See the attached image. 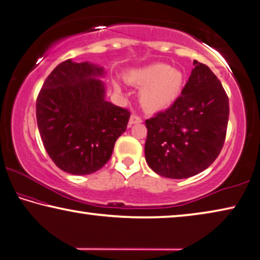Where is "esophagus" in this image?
I'll return each mask as SVG.
<instances>
[{
  "label": "esophagus",
  "mask_w": 260,
  "mask_h": 260,
  "mask_svg": "<svg viewBox=\"0 0 260 260\" xmlns=\"http://www.w3.org/2000/svg\"><path fill=\"white\" fill-rule=\"evenodd\" d=\"M142 122V119L139 117L137 114H132L131 118H129V122H128V126L131 127L132 125H134V123H140Z\"/></svg>",
  "instance_id": "1"
}]
</instances>
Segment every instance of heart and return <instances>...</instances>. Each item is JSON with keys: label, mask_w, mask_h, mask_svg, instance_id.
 Segmentation results:
<instances>
[{"label": "heart", "mask_w": 260, "mask_h": 260, "mask_svg": "<svg viewBox=\"0 0 260 260\" xmlns=\"http://www.w3.org/2000/svg\"><path fill=\"white\" fill-rule=\"evenodd\" d=\"M129 84L141 87L140 104L147 111L156 112L175 102L183 88L184 75L169 64L154 63L147 67L131 70L126 73ZM119 90V85L115 84Z\"/></svg>", "instance_id": "heart-1"}]
</instances>
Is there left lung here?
<instances>
[{
    "label": "left lung",
    "instance_id": "left-lung-1",
    "mask_svg": "<svg viewBox=\"0 0 260 260\" xmlns=\"http://www.w3.org/2000/svg\"><path fill=\"white\" fill-rule=\"evenodd\" d=\"M193 65L173 105L146 120V161L168 179H187L203 172L225 141L229 98L207 65L197 60Z\"/></svg>",
    "mask_w": 260,
    "mask_h": 260
}]
</instances>
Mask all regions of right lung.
I'll return each mask as SVG.
<instances>
[{
    "label": "right lung",
    "mask_w": 260,
    "mask_h": 260,
    "mask_svg": "<svg viewBox=\"0 0 260 260\" xmlns=\"http://www.w3.org/2000/svg\"><path fill=\"white\" fill-rule=\"evenodd\" d=\"M104 69L68 59L53 69L38 93L36 118L46 152L58 168L87 175L111 158L131 112L105 100Z\"/></svg>",
    "instance_id": "add662e5"
}]
</instances>
